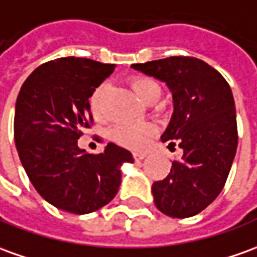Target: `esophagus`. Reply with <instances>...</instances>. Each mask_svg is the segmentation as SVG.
<instances>
[{"mask_svg": "<svg viewBox=\"0 0 257 257\" xmlns=\"http://www.w3.org/2000/svg\"><path fill=\"white\" fill-rule=\"evenodd\" d=\"M133 157H134V159H136V161H141V159L146 158L147 154L146 152H134V154H133Z\"/></svg>", "mask_w": 257, "mask_h": 257, "instance_id": "1", "label": "esophagus"}]
</instances>
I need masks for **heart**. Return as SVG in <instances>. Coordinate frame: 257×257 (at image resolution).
Masks as SVG:
<instances>
[{"instance_id": "1", "label": "heart", "mask_w": 257, "mask_h": 257, "mask_svg": "<svg viewBox=\"0 0 257 257\" xmlns=\"http://www.w3.org/2000/svg\"><path fill=\"white\" fill-rule=\"evenodd\" d=\"M133 91L139 96L141 102L146 105H154L157 103L162 95L161 85L150 77H137L132 81ZM107 85L100 84L92 92L89 105H91L92 113L100 116L105 110V93ZM158 128L152 123H123L116 125L111 130V137L118 144L133 148V150H141L148 144V141L157 134Z\"/></svg>"}]
</instances>
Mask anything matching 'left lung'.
Wrapping results in <instances>:
<instances>
[{
  "mask_svg": "<svg viewBox=\"0 0 257 257\" xmlns=\"http://www.w3.org/2000/svg\"><path fill=\"white\" fill-rule=\"evenodd\" d=\"M132 68L165 82L172 92L173 114L161 140L183 150L164 180L152 185L161 213L187 218L220 194L238 147L232 91L217 70L194 57H173L133 64Z\"/></svg>",
  "mask_w": 257,
  "mask_h": 257,
  "instance_id": "obj_1",
  "label": "left lung"
}]
</instances>
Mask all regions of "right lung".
Returning a JSON list of instances; mask_svg holds the SVG:
<instances>
[{"label": "right lung", "mask_w": 257, "mask_h": 257, "mask_svg": "<svg viewBox=\"0 0 257 257\" xmlns=\"http://www.w3.org/2000/svg\"><path fill=\"white\" fill-rule=\"evenodd\" d=\"M114 64L63 57L44 63L22 85L15 105L14 136L19 159L37 193L58 210L93 213L110 203L121 183L120 166L132 152L109 143L88 154L78 139L93 121L92 92Z\"/></svg>", "instance_id": "add662e5"}]
</instances>
